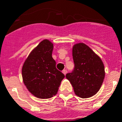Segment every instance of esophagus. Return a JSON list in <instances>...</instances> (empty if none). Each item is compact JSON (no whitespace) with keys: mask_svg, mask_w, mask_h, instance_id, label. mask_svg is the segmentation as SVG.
I'll use <instances>...</instances> for the list:
<instances>
[{"mask_svg":"<svg viewBox=\"0 0 122 122\" xmlns=\"http://www.w3.org/2000/svg\"><path fill=\"white\" fill-rule=\"evenodd\" d=\"M62 73L64 74V75H66V74H67V70H64L62 71Z\"/></svg>","mask_w":122,"mask_h":122,"instance_id":"34e87169","label":"esophagus"}]
</instances>
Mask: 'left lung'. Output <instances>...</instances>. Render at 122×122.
Listing matches in <instances>:
<instances>
[{
  "label": "left lung",
  "instance_id": "8db88e82",
  "mask_svg": "<svg viewBox=\"0 0 122 122\" xmlns=\"http://www.w3.org/2000/svg\"><path fill=\"white\" fill-rule=\"evenodd\" d=\"M74 70L66 78L76 96L82 98L94 96L101 88L105 77L104 65L100 57L82 42L72 47Z\"/></svg>",
  "mask_w": 122,
  "mask_h": 122
}]
</instances>
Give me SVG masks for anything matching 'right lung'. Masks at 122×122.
<instances>
[{"mask_svg": "<svg viewBox=\"0 0 122 122\" xmlns=\"http://www.w3.org/2000/svg\"><path fill=\"white\" fill-rule=\"evenodd\" d=\"M53 43L41 41L31 51L22 68V76L28 90L35 97L48 99L57 94L64 75L56 68L52 54Z\"/></svg>", "mask_w": 122, "mask_h": 122, "instance_id": "1", "label": "right lung"}]
</instances>
